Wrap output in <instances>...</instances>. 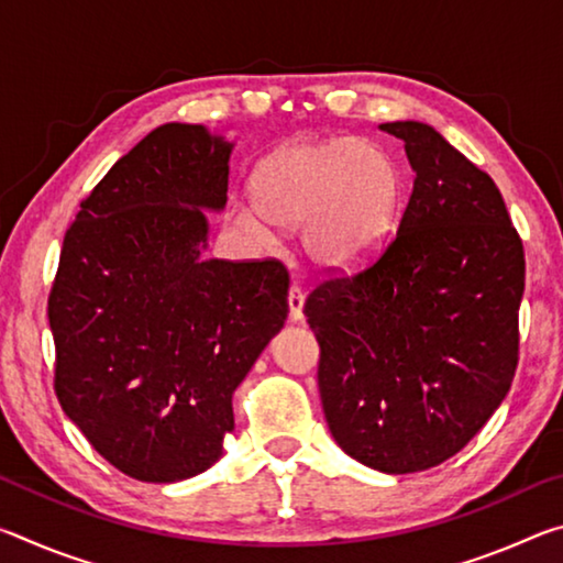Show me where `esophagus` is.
I'll use <instances>...</instances> for the list:
<instances>
[{
	"label": "esophagus",
	"instance_id": "esophagus-1",
	"mask_svg": "<svg viewBox=\"0 0 563 563\" xmlns=\"http://www.w3.org/2000/svg\"><path fill=\"white\" fill-rule=\"evenodd\" d=\"M302 305H305V295L298 288V285H290L288 290V318L290 322H300L302 320Z\"/></svg>",
	"mask_w": 563,
	"mask_h": 563
}]
</instances>
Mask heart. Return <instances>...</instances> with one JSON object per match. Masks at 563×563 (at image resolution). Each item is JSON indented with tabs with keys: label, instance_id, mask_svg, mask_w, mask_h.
Here are the masks:
<instances>
[{
	"label": "heart",
	"instance_id": "obj_1",
	"mask_svg": "<svg viewBox=\"0 0 563 563\" xmlns=\"http://www.w3.org/2000/svg\"><path fill=\"white\" fill-rule=\"evenodd\" d=\"M255 206L235 221L268 238L271 225L298 231L318 271L350 275L379 258L402 208V170L385 148L355 136L290 141L253 170Z\"/></svg>",
	"mask_w": 563,
	"mask_h": 563
}]
</instances>
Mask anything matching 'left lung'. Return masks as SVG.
I'll return each mask as SVG.
<instances>
[{
    "instance_id": "left-lung-1",
    "label": "left lung",
    "mask_w": 563,
    "mask_h": 563,
    "mask_svg": "<svg viewBox=\"0 0 563 563\" xmlns=\"http://www.w3.org/2000/svg\"><path fill=\"white\" fill-rule=\"evenodd\" d=\"M415 170L397 235L305 300L330 434L385 474L450 460L507 397L519 362L523 245L489 174L419 121L379 126Z\"/></svg>"
}]
</instances>
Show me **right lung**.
<instances>
[{
  "label": "right lung",
  "mask_w": 563,
  "mask_h": 563,
  "mask_svg": "<svg viewBox=\"0 0 563 563\" xmlns=\"http://www.w3.org/2000/svg\"><path fill=\"white\" fill-rule=\"evenodd\" d=\"M233 144L164 123L121 156L64 235L49 292L54 389L103 460L139 482L206 472L233 393L288 318V271L203 258Z\"/></svg>",
  "instance_id": "1"
}]
</instances>
